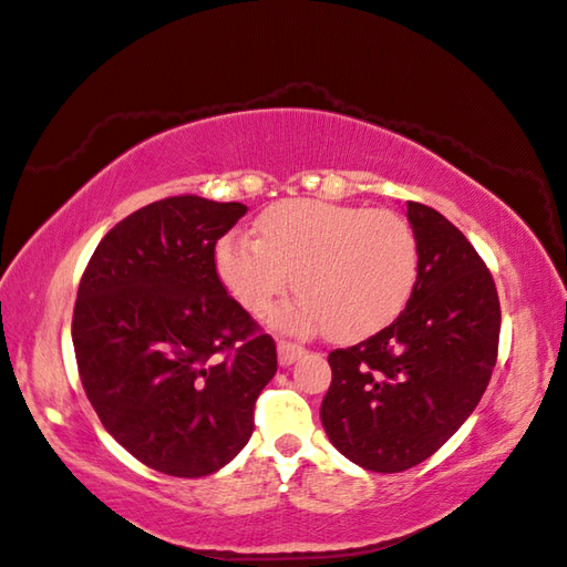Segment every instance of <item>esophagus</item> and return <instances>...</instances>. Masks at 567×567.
<instances>
[{"label":"esophagus","mask_w":567,"mask_h":567,"mask_svg":"<svg viewBox=\"0 0 567 567\" xmlns=\"http://www.w3.org/2000/svg\"><path fill=\"white\" fill-rule=\"evenodd\" d=\"M305 351L307 348L295 341H285V339L277 341V360H280V365H292L297 358L305 355Z\"/></svg>","instance_id":"obj_1"}]
</instances>
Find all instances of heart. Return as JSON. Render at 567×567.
<instances>
[{
    "instance_id": "b5f03b06",
    "label": "heart",
    "mask_w": 567,
    "mask_h": 567,
    "mask_svg": "<svg viewBox=\"0 0 567 567\" xmlns=\"http://www.w3.org/2000/svg\"><path fill=\"white\" fill-rule=\"evenodd\" d=\"M258 240L226 234L216 244V272L236 302L262 315L277 309L282 329L323 327L336 341H358L388 327L412 297L419 272L416 236L400 214L317 199L272 204L256 221Z\"/></svg>"
}]
</instances>
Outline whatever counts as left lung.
Instances as JSON below:
<instances>
[{
  "label": "left lung",
  "mask_w": 567,
  "mask_h": 567,
  "mask_svg": "<svg viewBox=\"0 0 567 567\" xmlns=\"http://www.w3.org/2000/svg\"><path fill=\"white\" fill-rule=\"evenodd\" d=\"M419 272L406 309L370 339L329 353L321 424L348 461L402 473L436 453L483 400L499 348V297L473 244L409 202Z\"/></svg>",
  "instance_id": "8db88e82"
}]
</instances>
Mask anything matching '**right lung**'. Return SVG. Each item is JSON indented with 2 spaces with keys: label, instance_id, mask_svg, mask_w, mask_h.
<instances>
[{
  "label": "right lung",
  "instance_id": "right-lung-1",
  "mask_svg": "<svg viewBox=\"0 0 567 567\" xmlns=\"http://www.w3.org/2000/svg\"><path fill=\"white\" fill-rule=\"evenodd\" d=\"M246 212L195 195L153 202L100 240L78 287L84 394L102 426L165 475L204 477L234 461L277 370L272 336L216 272V240Z\"/></svg>",
  "mask_w": 567,
  "mask_h": 567
}]
</instances>
